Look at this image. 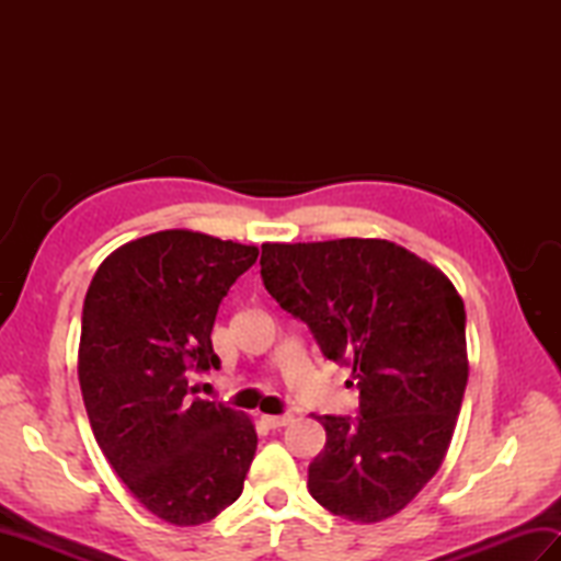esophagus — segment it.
Here are the masks:
<instances>
[{"instance_id": "1", "label": "esophagus", "mask_w": 561, "mask_h": 561, "mask_svg": "<svg viewBox=\"0 0 561 561\" xmlns=\"http://www.w3.org/2000/svg\"><path fill=\"white\" fill-rule=\"evenodd\" d=\"M291 422V414H262V424L270 428H279L287 426Z\"/></svg>"}]
</instances>
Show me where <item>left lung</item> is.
<instances>
[{"mask_svg": "<svg viewBox=\"0 0 561 561\" xmlns=\"http://www.w3.org/2000/svg\"><path fill=\"white\" fill-rule=\"evenodd\" d=\"M265 289L325 359L352 366L359 410L325 414L308 492L356 523L396 516L444 462L468 386L465 306L444 272L380 238L265 243ZM352 383V380H350Z\"/></svg>", "mask_w": 561, "mask_h": 561, "instance_id": "left-lung-1", "label": "left lung"}]
</instances>
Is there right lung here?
<instances>
[{
	"instance_id": "1",
	"label": "right lung",
	"mask_w": 561,
	"mask_h": 561,
	"mask_svg": "<svg viewBox=\"0 0 561 561\" xmlns=\"http://www.w3.org/2000/svg\"><path fill=\"white\" fill-rule=\"evenodd\" d=\"M255 245L159 231L103 260L83 299L79 386L103 456L139 504L199 526L243 492L257 434L224 402L195 398L219 368L211 328Z\"/></svg>"
}]
</instances>
